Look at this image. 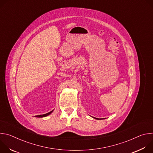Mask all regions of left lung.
Here are the masks:
<instances>
[{"label": "left lung", "mask_w": 153, "mask_h": 153, "mask_svg": "<svg viewBox=\"0 0 153 153\" xmlns=\"http://www.w3.org/2000/svg\"><path fill=\"white\" fill-rule=\"evenodd\" d=\"M94 119H98V118H96V117H94Z\"/></svg>", "instance_id": "left-lung-1"}]
</instances>
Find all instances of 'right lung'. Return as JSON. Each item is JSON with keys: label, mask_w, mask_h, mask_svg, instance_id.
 <instances>
[{"label": "right lung", "mask_w": 153, "mask_h": 153, "mask_svg": "<svg viewBox=\"0 0 153 153\" xmlns=\"http://www.w3.org/2000/svg\"><path fill=\"white\" fill-rule=\"evenodd\" d=\"M53 111H53H50V112H49V113H46V114H42V115H37V116H35V117H46V116H47L50 115V114Z\"/></svg>", "instance_id": "right-lung-1"}]
</instances>
